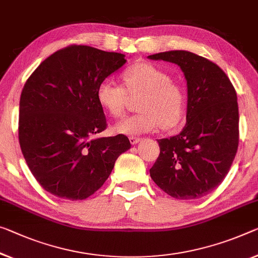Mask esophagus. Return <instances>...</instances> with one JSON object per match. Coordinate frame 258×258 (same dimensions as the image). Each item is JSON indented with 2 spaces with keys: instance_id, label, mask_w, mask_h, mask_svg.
Segmentation results:
<instances>
[{
  "instance_id": "1",
  "label": "esophagus",
  "mask_w": 258,
  "mask_h": 258,
  "mask_svg": "<svg viewBox=\"0 0 258 258\" xmlns=\"http://www.w3.org/2000/svg\"><path fill=\"white\" fill-rule=\"evenodd\" d=\"M141 140L142 138L141 137H135V136H132V137H129V141H130V143H132L133 145H135V144H137V143H140L141 142Z\"/></svg>"
}]
</instances>
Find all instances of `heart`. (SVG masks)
<instances>
[{
    "instance_id": "1",
    "label": "heart",
    "mask_w": 258,
    "mask_h": 258,
    "mask_svg": "<svg viewBox=\"0 0 258 258\" xmlns=\"http://www.w3.org/2000/svg\"><path fill=\"white\" fill-rule=\"evenodd\" d=\"M124 85L112 78L99 83L97 100L110 116L120 117L124 113L126 91L143 93L138 104L141 113L126 116L114 125L117 134L135 136L151 133L159 128L176 124L182 116L184 94L179 85L172 82L170 75L152 63L142 62L126 68L123 74Z\"/></svg>"
}]
</instances>
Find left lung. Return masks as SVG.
Listing matches in <instances>:
<instances>
[{
  "mask_svg": "<svg viewBox=\"0 0 258 258\" xmlns=\"http://www.w3.org/2000/svg\"><path fill=\"white\" fill-rule=\"evenodd\" d=\"M175 63L187 81V123L170 138L158 140L160 154L151 179L176 200H196L213 191L227 175L239 145L235 89L216 63L187 50L148 56Z\"/></svg>",
  "mask_w": 258,
  "mask_h": 258,
  "instance_id": "obj_1",
  "label": "left lung"
}]
</instances>
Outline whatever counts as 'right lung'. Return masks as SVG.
I'll use <instances>...</instances> for the list:
<instances>
[{"instance_id":"obj_1","label":"right lung","mask_w":258,"mask_h":258,"mask_svg":"<svg viewBox=\"0 0 258 258\" xmlns=\"http://www.w3.org/2000/svg\"><path fill=\"white\" fill-rule=\"evenodd\" d=\"M125 55L73 45L55 51L27 79L19 101V144L31 173L51 195L81 201L112 173L128 137L92 138L107 126L99 83Z\"/></svg>"}]
</instances>
